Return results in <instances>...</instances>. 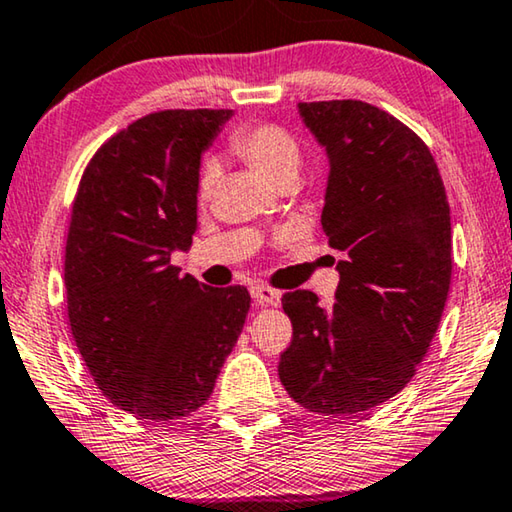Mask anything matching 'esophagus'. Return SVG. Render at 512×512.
Masks as SVG:
<instances>
[{
	"mask_svg": "<svg viewBox=\"0 0 512 512\" xmlns=\"http://www.w3.org/2000/svg\"><path fill=\"white\" fill-rule=\"evenodd\" d=\"M250 294H253L257 305H278L280 303V291H275L266 285H255L253 289H250Z\"/></svg>",
	"mask_w": 512,
	"mask_h": 512,
	"instance_id": "esophagus-1",
	"label": "esophagus"
}]
</instances>
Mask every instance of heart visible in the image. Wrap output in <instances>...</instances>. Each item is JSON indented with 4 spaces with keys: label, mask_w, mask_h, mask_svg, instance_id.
<instances>
[{
    "label": "heart",
    "mask_w": 512,
    "mask_h": 512,
    "mask_svg": "<svg viewBox=\"0 0 512 512\" xmlns=\"http://www.w3.org/2000/svg\"><path fill=\"white\" fill-rule=\"evenodd\" d=\"M227 150L273 184L296 180L300 164H303V145L289 129L273 123L237 127L227 139ZM216 182V168L212 164L202 166L196 184L200 205L212 198Z\"/></svg>",
    "instance_id": "1"
}]
</instances>
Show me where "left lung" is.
I'll return each instance as SVG.
<instances>
[{"label": "left lung", "instance_id": "obj_1", "mask_svg": "<svg viewBox=\"0 0 512 512\" xmlns=\"http://www.w3.org/2000/svg\"><path fill=\"white\" fill-rule=\"evenodd\" d=\"M326 145L321 225L342 250L332 307L312 291L282 296L294 337L280 355L287 394L310 412L353 417L415 376L451 285V214L428 145L360 100L300 102Z\"/></svg>", "mask_w": 512, "mask_h": 512}]
</instances>
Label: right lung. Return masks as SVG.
I'll return each instance as SVG.
<instances>
[{"label":"right lung","instance_id":"right-lung-1","mask_svg":"<svg viewBox=\"0 0 512 512\" xmlns=\"http://www.w3.org/2000/svg\"><path fill=\"white\" fill-rule=\"evenodd\" d=\"M230 109L154 111L100 145L66 241L72 337L95 385L129 415L173 421L212 396L250 310L170 264L198 225L200 154Z\"/></svg>","mask_w":512,"mask_h":512}]
</instances>
